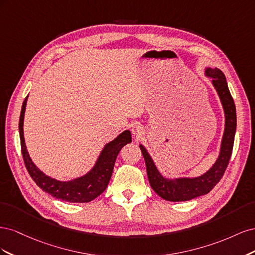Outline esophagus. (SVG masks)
<instances>
[{
    "mask_svg": "<svg viewBox=\"0 0 255 255\" xmlns=\"http://www.w3.org/2000/svg\"><path fill=\"white\" fill-rule=\"evenodd\" d=\"M130 129H132V133H133L137 138H139V137L142 136V134H143V128H142V127L139 125V123H133V125L130 126Z\"/></svg>",
    "mask_w": 255,
    "mask_h": 255,
    "instance_id": "esophagus-1",
    "label": "esophagus"
}]
</instances>
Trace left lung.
<instances>
[{
	"mask_svg": "<svg viewBox=\"0 0 255 255\" xmlns=\"http://www.w3.org/2000/svg\"><path fill=\"white\" fill-rule=\"evenodd\" d=\"M205 74L208 78H212V83L218 92L226 115V128L221 141L220 154L210 170L201 176L191 177V179L190 177H180L174 180L165 179L157 170L144 146L142 144L139 145L145 161L146 174H148L151 187L159 197L167 201H188V200L208 194L225 174L231 155H232L236 132V109L234 100L229 90L226 76L221 70L218 68H206Z\"/></svg>",
	"mask_w": 255,
	"mask_h": 255,
	"instance_id": "1",
	"label": "left lung"
}]
</instances>
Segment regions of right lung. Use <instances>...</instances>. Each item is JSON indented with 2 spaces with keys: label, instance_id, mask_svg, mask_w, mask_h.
Returning <instances> with one entry per match:
<instances>
[{
  "label": "right lung",
  "instance_id": "obj_1",
  "mask_svg": "<svg viewBox=\"0 0 255 255\" xmlns=\"http://www.w3.org/2000/svg\"><path fill=\"white\" fill-rule=\"evenodd\" d=\"M26 101L27 97L22 104L19 120V133L23 160H24L25 167L34 182L43 191L48 192L52 197L67 202H90L101 195L106 189L107 185H109L116 158H117L122 146L132 141V136H130L129 130H125L116 139L104 146L95 167L87 174L68 182L57 181L40 171L28 155L24 141V135H23V120H24Z\"/></svg>",
  "mask_w": 255,
  "mask_h": 255
}]
</instances>
